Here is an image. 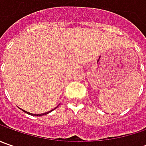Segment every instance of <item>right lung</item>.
<instances>
[{"instance_id":"right-lung-1","label":"right lung","mask_w":146,"mask_h":146,"mask_svg":"<svg viewBox=\"0 0 146 146\" xmlns=\"http://www.w3.org/2000/svg\"><path fill=\"white\" fill-rule=\"evenodd\" d=\"M59 106V105H58ZM58 106H57V107H58ZM57 107H55L54 109H56ZM21 109V108H20ZM53 109V110H54ZM23 112H25V113H27V114H28V115H33V116H42V115H47V114H48V113H50L51 111H53V110H50V111H48V112H46V113H43V114H38V115H34V114H31V113H30V112H27V111H26V110H23V109H21Z\"/></svg>"}]
</instances>
